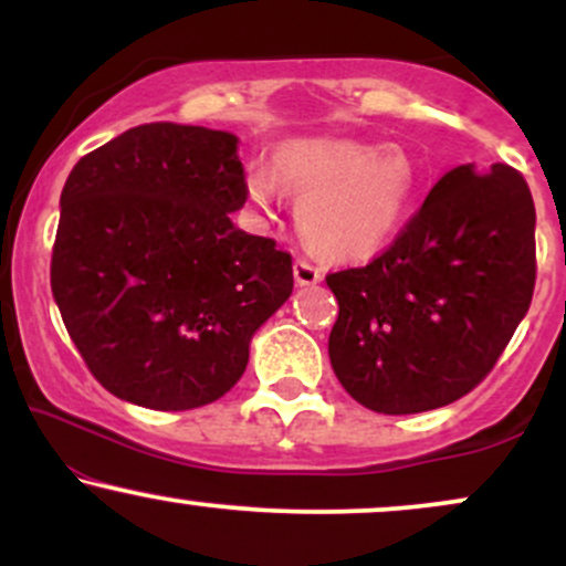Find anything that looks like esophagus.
I'll return each mask as SVG.
<instances>
[{
    "label": "esophagus",
    "mask_w": 566,
    "mask_h": 566,
    "mask_svg": "<svg viewBox=\"0 0 566 566\" xmlns=\"http://www.w3.org/2000/svg\"><path fill=\"white\" fill-rule=\"evenodd\" d=\"M292 276H295L297 287H311V284L322 282V271L314 269L308 261H295V265H292Z\"/></svg>",
    "instance_id": "34e87169"
}]
</instances>
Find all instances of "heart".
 Here are the masks:
<instances>
[{"mask_svg": "<svg viewBox=\"0 0 566 566\" xmlns=\"http://www.w3.org/2000/svg\"><path fill=\"white\" fill-rule=\"evenodd\" d=\"M279 186L297 207V233L324 263L354 265L380 255L412 210L418 178L401 146L350 138H292L276 146L271 170L250 165L244 193L269 212Z\"/></svg>", "mask_w": 566, "mask_h": 566, "instance_id": "b5f03b06", "label": "heart"}]
</instances>
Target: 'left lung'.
Segmentation results:
<instances>
[{
	"instance_id": "1",
	"label": "left lung",
	"mask_w": 566,
	"mask_h": 566,
	"mask_svg": "<svg viewBox=\"0 0 566 566\" xmlns=\"http://www.w3.org/2000/svg\"><path fill=\"white\" fill-rule=\"evenodd\" d=\"M329 361L359 405L415 415L484 380L535 290V201L509 165L454 167L365 269L327 276Z\"/></svg>"
}]
</instances>
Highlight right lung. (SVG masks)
Listing matches in <instances>:
<instances>
[{
    "mask_svg": "<svg viewBox=\"0 0 566 566\" xmlns=\"http://www.w3.org/2000/svg\"><path fill=\"white\" fill-rule=\"evenodd\" d=\"M239 138L154 122L76 161L61 193L50 284L106 391L180 412L242 378L252 335L292 295V258L233 229Z\"/></svg>",
    "mask_w": 566,
    "mask_h": 566,
    "instance_id": "right-lung-1",
    "label": "right lung"
}]
</instances>
